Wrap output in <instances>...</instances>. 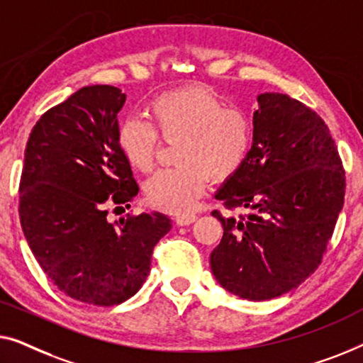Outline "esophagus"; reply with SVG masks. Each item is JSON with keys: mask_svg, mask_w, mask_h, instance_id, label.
<instances>
[{"mask_svg": "<svg viewBox=\"0 0 363 363\" xmlns=\"http://www.w3.org/2000/svg\"><path fill=\"white\" fill-rule=\"evenodd\" d=\"M197 220V216L196 213H181V216L176 217V222L177 225H191Z\"/></svg>", "mask_w": 363, "mask_h": 363, "instance_id": "obj_1", "label": "esophagus"}]
</instances>
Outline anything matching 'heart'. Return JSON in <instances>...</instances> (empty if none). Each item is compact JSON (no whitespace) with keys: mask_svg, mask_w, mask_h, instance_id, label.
I'll return each instance as SVG.
<instances>
[{"mask_svg":"<svg viewBox=\"0 0 363 363\" xmlns=\"http://www.w3.org/2000/svg\"><path fill=\"white\" fill-rule=\"evenodd\" d=\"M147 121L126 118L116 145L133 169L147 172L156 160L160 138L177 141L172 169L156 172L146 184L151 206L187 212L206 192L211 177L222 182L242 169L253 147V121L243 110L223 106L220 96L202 86L166 91L147 105Z\"/></svg>","mask_w":363,"mask_h":363,"instance_id":"1","label":"heart"}]
</instances>
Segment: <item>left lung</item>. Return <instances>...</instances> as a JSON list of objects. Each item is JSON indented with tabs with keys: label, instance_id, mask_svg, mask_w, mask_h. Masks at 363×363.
Returning a JSON list of instances; mask_svg holds the SVG:
<instances>
[{
	"label": "left lung",
	"instance_id": "1",
	"mask_svg": "<svg viewBox=\"0 0 363 363\" xmlns=\"http://www.w3.org/2000/svg\"><path fill=\"white\" fill-rule=\"evenodd\" d=\"M248 160L218 189L228 211L211 255L222 288L250 301L298 288L323 262L344 206L345 171L324 120L284 94L258 95Z\"/></svg>",
	"mask_w": 363,
	"mask_h": 363
}]
</instances>
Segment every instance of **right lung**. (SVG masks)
<instances>
[{
	"instance_id": "right-lung-1",
	"label": "right lung",
	"mask_w": 363,
	"mask_h": 363,
	"mask_svg": "<svg viewBox=\"0 0 363 363\" xmlns=\"http://www.w3.org/2000/svg\"><path fill=\"white\" fill-rule=\"evenodd\" d=\"M125 100L116 86H84L40 116L24 151V237L50 281L85 304L115 306L136 294L152 250L171 230L160 212L106 218L110 206L130 207L138 194L116 145Z\"/></svg>"
}]
</instances>
